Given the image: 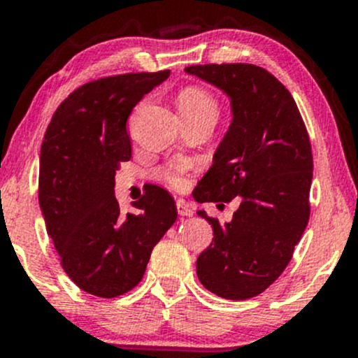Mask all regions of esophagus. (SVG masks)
Segmentation results:
<instances>
[{
	"instance_id": "1",
	"label": "esophagus",
	"mask_w": 358,
	"mask_h": 358,
	"mask_svg": "<svg viewBox=\"0 0 358 358\" xmlns=\"http://www.w3.org/2000/svg\"><path fill=\"white\" fill-rule=\"evenodd\" d=\"M176 210H178V215H182V217L193 215L192 205L188 202H185V200H178V202H176Z\"/></svg>"
}]
</instances>
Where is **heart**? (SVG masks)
I'll return each instance as SVG.
<instances>
[{
  "label": "heart",
  "mask_w": 358,
  "mask_h": 358,
  "mask_svg": "<svg viewBox=\"0 0 358 358\" xmlns=\"http://www.w3.org/2000/svg\"><path fill=\"white\" fill-rule=\"evenodd\" d=\"M178 106L180 108H215V101H213L210 94L205 92L203 89L188 87L180 94ZM162 176L168 183L173 185V187H182L185 183L182 171H180L178 168H168V170L163 171Z\"/></svg>",
  "instance_id": "b5f03b06"
}]
</instances>
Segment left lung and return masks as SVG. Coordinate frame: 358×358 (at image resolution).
Here are the masks:
<instances>
[{"instance_id": "left-lung-1", "label": "left lung", "mask_w": 358, "mask_h": 358, "mask_svg": "<svg viewBox=\"0 0 358 358\" xmlns=\"http://www.w3.org/2000/svg\"><path fill=\"white\" fill-rule=\"evenodd\" d=\"M185 72L220 89L232 110L193 199L241 202L224 224L196 212L213 227L196 276L220 298L257 296L281 276L310 219L313 155L305 122L289 90L257 65H192Z\"/></svg>"}]
</instances>
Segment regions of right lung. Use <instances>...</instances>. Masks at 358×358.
Here are the masks:
<instances>
[{
	"label": "right lung",
	"mask_w": 358,
	"mask_h": 358,
	"mask_svg": "<svg viewBox=\"0 0 358 358\" xmlns=\"http://www.w3.org/2000/svg\"><path fill=\"white\" fill-rule=\"evenodd\" d=\"M170 71L106 77L73 90L53 114L40 150L38 202L67 276L85 293L114 298L143 279L151 250L176 220L173 196L150 185L121 213L116 170L131 158L126 122Z\"/></svg>",
	"instance_id": "obj_1"
}]
</instances>
